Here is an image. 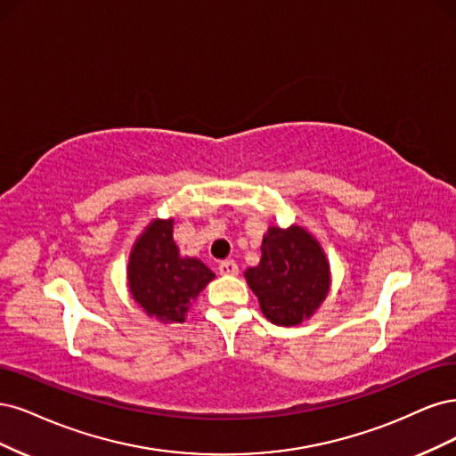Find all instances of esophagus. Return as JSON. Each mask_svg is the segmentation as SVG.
<instances>
[{
  "label": "esophagus",
  "mask_w": 456,
  "mask_h": 456,
  "mask_svg": "<svg viewBox=\"0 0 456 456\" xmlns=\"http://www.w3.org/2000/svg\"><path fill=\"white\" fill-rule=\"evenodd\" d=\"M217 271H219V274H231V276H234V274H239V265L232 259H225V261L219 263Z\"/></svg>",
  "instance_id": "1"
}]
</instances>
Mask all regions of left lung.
<instances>
[{
	"mask_svg": "<svg viewBox=\"0 0 456 456\" xmlns=\"http://www.w3.org/2000/svg\"><path fill=\"white\" fill-rule=\"evenodd\" d=\"M261 313L276 326H297L320 306L330 289V265L320 244L305 229L271 227L261 261L246 271Z\"/></svg>",
	"mask_w": 456,
	"mask_h": 456,
	"instance_id": "1",
	"label": "left lung"
}]
</instances>
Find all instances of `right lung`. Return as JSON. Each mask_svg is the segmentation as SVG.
Wrapping results in <instances>:
<instances>
[{
  "instance_id": "right-lung-1",
  "label": "right lung",
  "mask_w": 456,
  "mask_h": 456,
  "mask_svg": "<svg viewBox=\"0 0 456 456\" xmlns=\"http://www.w3.org/2000/svg\"><path fill=\"white\" fill-rule=\"evenodd\" d=\"M172 224V219H155L136 240L128 261V288L150 316L183 322L191 301L207 288L214 273L199 259L180 257Z\"/></svg>"
}]
</instances>
